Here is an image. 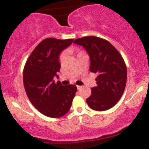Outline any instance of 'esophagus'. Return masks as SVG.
Segmentation results:
<instances>
[{"label":"esophagus","mask_w":149,"mask_h":149,"mask_svg":"<svg viewBox=\"0 0 149 149\" xmlns=\"http://www.w3.org/2000/svg\"><path fill=\"white\" fill-rule=\"evenodd\" d=\"M77 88H78V90H80V89L82 88V86H79V85H77Z\"/></svg>","instance_id":"obj_1"}]
</instances>
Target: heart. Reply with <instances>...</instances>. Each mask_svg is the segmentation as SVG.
<instances>
[{
  "label": "heart",
  "mask_w": 149,
  "mask_h": 149,
  "mask_svg": "<svg viewBox=\"0 0 149 149\" xmlns=\"http://www.w3.org/2000/svg\"><path fill=\"white\" fill-rule=\"evenodd\" d=\"M68 52H72V49L69 48V49H68ZM83 53H84L83 51H81V50L78 51V52H77V57H78V56H79L80 54H83ZM65 59H66V56H65L64 54H61V55L59 56V63H60L61 65H64V62H65Z\"/></svg>",
  "instance_id": "heart-1"
}]
</instances>
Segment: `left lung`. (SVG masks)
Here are the masks:
<instances>
[{"label":"left lung","instance_id":"obj_1","mask_svg":"<svg viewBox=\"0 0 149 149\" xmlns=\"http://www.w3.org/2000/svg\"><path fill=\"white\" fill-rule=\"evenodd\" d=\"M74 43L83 46L90 58V71L97 73V86L86 100L92 109H110L120 100L127 81V68L122 55L105 39L97 36L77 38Z\"/></svg>","mask_w":149,"mask_h":149}]
</instances>
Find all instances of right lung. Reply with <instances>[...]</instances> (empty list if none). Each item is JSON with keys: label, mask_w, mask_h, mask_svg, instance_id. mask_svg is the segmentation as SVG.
<instances>
[{"label": "right lung", "mask_w": 149, "mask_h": 149, "mask_svg": "<svg viewBox=\"0 0 149 149\" xmlns=\"http://www.w3.org/2000/svg\"><path fill=\"white\" fill-rule=\"evenodd\" d=\"M73 39L47 38L38 45L27 59L23 71L26 93L37 110L49 118H59L69 111L77 88L54 83L60 71L59 54Z\"/></svg>", "instance_id": "add662e5"}]
</instances>
